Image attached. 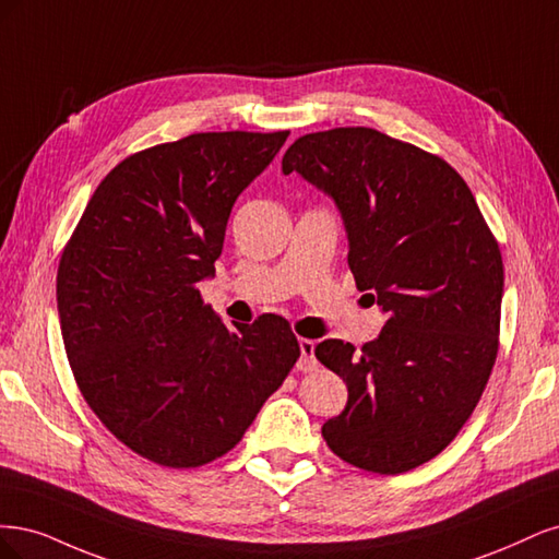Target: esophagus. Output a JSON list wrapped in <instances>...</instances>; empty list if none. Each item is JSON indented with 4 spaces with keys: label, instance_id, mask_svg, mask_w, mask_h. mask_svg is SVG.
<instances>
[{
    "label": "esophagus",
    "instance_id": "esophagus-1",
    "mask_svg": "<svg viewBox=\"0 0 559 559\" xmlns=\"http://www.w3.org/2000/svg\"><path fill=\"white\" fill-rule=\"evenodd\" d=\"M318 367L316 359V344L311 338H299V359H297V369L299 371H313Z\"/></svg>",
    "mask_w": 559,
    "mask_h": 559
}]
</instances>
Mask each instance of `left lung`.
<instances>
[{
  "mask_svg": "<svg viewBox=\"0 0 559 559\" xmlns=\"http://www.w3.org/2000/svg\"><path fill=\"white\" fill-rule=\"evenodd\" d=\"M293 171L336 204L357 290L388 316L359 353L341 338L316 346L348 388L322 437L365 472L416 469L457 437L490 378L499 246L448 162L378 130L299 136L283 155V174Z\"/></svg>",
  "mask_w": 559,
  "mask_h": 559,
  "instance_id": "obj_1",
  "label": "left lung"
}]
</instances>
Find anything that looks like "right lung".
<instances>
[{"label": "right lung", "instance_id": "1", "mask_svg": "<svg viewBox=\"0 0 559 559\" xmlns=\"http://www.w3.org/2000/svg\"><path fill=\"white\" fill-rule=\"evenodd\" d=\"M287 134L202 132L130 155L62 253L60 330L83 397L162 466L223 457L299 357L283 318L229 330L197 290L215 276L234 202Z\"/></svg>", "mask_w": 559, "mask_h": 559}]
</instances>
